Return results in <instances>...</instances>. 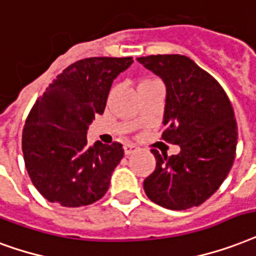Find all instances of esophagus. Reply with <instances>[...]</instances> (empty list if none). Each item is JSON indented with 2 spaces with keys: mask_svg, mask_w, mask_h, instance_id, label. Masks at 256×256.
I'll return each mask as SVG.
<instances>
[{
  "mask_svg": "<svg viewBox=\"0 0 256 256\" xmlns=\"http://www.w3.org/2000/svg\"><path fill=\"white\" fill-rule=\"evenodd\" d=\"M124 154L126 156H130V154H134L138 150L136 145H132V144H128V145L124 146Z\"/></svg>",
  "mask_w": 256,
  "mask_h": 256,
  "instance_id": "esophagus-1",
  "label": "esophagus"
}]
</instances>
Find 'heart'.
I'll list each match as a JSON object with an SVG mask.
<instances>
[{
  "label": "heart",
  "mask_w": 256,
  "mask_h": 256,
  "mask_svg": "<svg viewBox=\"0 0 256 256\" xmlns=\"http://www.w3.org/2000/svg\"><path fill=\"white\" fill-rule=\"evenodd\" d=\"M144 83H145V82H144Z\"/></svg>",
  "instance_id": "heart-1"
}]
</instances>
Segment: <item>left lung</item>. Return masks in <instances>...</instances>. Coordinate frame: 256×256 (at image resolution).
<instances>
[{"instance_id": "left-lung-1", "label": "left lung", "mask_w": 256, "mask_h": 256, "mask_svg": "<svg viewBox=\"0 0 256 256\" xmlns=\"http://www.w3.org/2000/svg\"><path fill=\"white\" fill-rule=\"evenodd\" d=\"M136 60L162 79V138L180 146V153L170 157L152 150L157 164L144 181L146 196L168 210L200 206L223 184L235 160L238 128L231 102L222 86L186 56Z\"/></svg>"}]
</instances>
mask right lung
<instances>
[{
  "mask_svg": "<svg viewBox=\"0 0 256 256\" xmlns=\"http://www.w3.org/2000/svg\"><path fill=\"white\" fill-rule=\"evenodd\" d=\"M132 58L79 60L52 80L29 112L22 132L28 174L50 202L76 208L104 196L124 157L120 144H87V130L103 114L112 82Z\"/></svg>",
  "mask_w": 256,
  "mask_h": 256,
  "instance_id": "obj_1",
  "label": "right lung"
}]
</instances>
